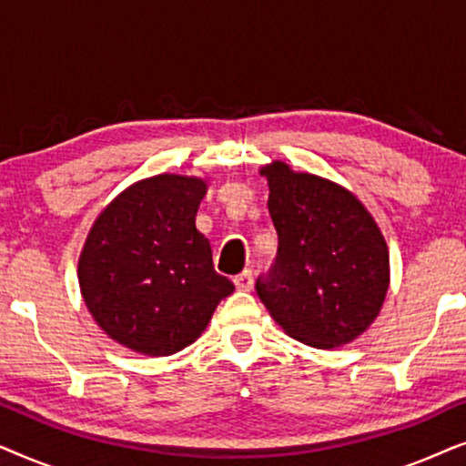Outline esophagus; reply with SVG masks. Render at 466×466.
Wrapping results in <instances>:
<instances>
[{
	"label": "esophagus",
	"instance_id": "obj_1",
	"mask_svg": "<svg viewBox=\"0 0 466 466\" xmlns=\"http://www.w3.org/2000/svg\"><path fill=\"white\" fill-rule=\"evenodd\" d=\"M233 284H235V289H238V290H252V286H254L252 271L244 269L241 273H238V276L233 278Z\"/></svg>",
	"mask_w": 466,
	"mask_h": 466
}]
</instances>
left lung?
<instances>
[{
    "label": "left lung",
    "instance_id": "8db88e82",
    "mask_svg": "<svg viewBox=\"0 0 466 466\" xmlns=\"http://www.w3.org/2000/svg\"><path fill=\"white\" fill-rule=\"evenodd\" d=\"M278 257L257 292L292 339L318 350L354 341L380 316L390 286V254L378 222L354 193L327 177L271 161Z\"/></svg>",
    "mask_w": 466,
    "mask_h": 466
}]
</instances>
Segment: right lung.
I'll return each instance as SVG.
<instances>
[{"label":"right lung","instance_id":"obj_1","mask_svg":"<svg viewBox=\"0 0 466 466\" xmlns=\"http://www.w3.org/2000/svg\"><path fill=\"white\" fill-rule=\"evenodd\" d=\"M206 193V177L158 174L133 182L95 218L78 258L80 295L120 346L146 356L180 352L235 290L195 227Z\"/></svg>","mask_w":466,"mask_h":466}]
</instances>
